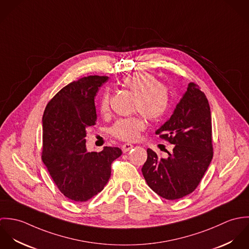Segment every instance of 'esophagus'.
I'll list each match as a JSON object with an SVG mask.
<instances>
[{
	"instance_id": "obj_1",
	"label": "esophagus",
	"mask_w": 249,
	"mask_h": 249,
	"mask_svg": "<svg viewBox=\"0 0 249 249\" xmlns=\"http://www.w3.org/2000/svg\"><path fill=\"white\" fill-rule=\"evenodd\" d=\"M132 147H133V145H132L131 143L126 142V143H124V144L122 145V150H123V152H124V153H125V152L129 151Z\"/></svg>"
}]
</instances>
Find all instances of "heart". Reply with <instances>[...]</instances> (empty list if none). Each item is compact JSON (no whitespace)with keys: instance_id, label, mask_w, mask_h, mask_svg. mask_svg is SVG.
<instances>
[{"instance_id":"b5f03b06","label":"heart","mask_w":249,"mask_h":249,"mask_svg":"<svg viewBox=\"0 0 249 249\" xmlns=\"http://www.w3.org/2000/svg\"><path fill=\"white\" fill-rule=\"evenodd\" d=\"M122 84L136 96L134 110L139 111L149 121L157 122L168 112L172 98L170 88L159 82L154 74L135 71L124 77ZM109 107L110 93L106 91L101 97L99 110L102 114H107ZM144 128L145 121L142 117L123 118L117 120L110 127V134L123 141H134Z\"/></svg>"}]
</instances>
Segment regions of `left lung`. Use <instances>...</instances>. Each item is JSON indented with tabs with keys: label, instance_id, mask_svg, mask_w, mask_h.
Wrapping results in <instances>:
<instances>
[{
	"label": "left lung",
	"instance_id": "8db88e82",
	"mask_svg": "<svg viewBox=\"0 0 249 249\" xmlns=\"http://www.w3.org/2000/svg\"><path fill=\"white\" fill-rule=\"evenodd\" d=\"M174 144L168 158L147 148L142 173L158 196L176 200L193 193L213 158L212 119L208 100L195 82L188 84L174 114L155 132Z\"/></svg>",
	"mask_w": 249,
	"mask_h": 249
}]
</instances>
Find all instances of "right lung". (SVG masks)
I'll list each match as a JSON object with an SVG mask.
<instances>
[{"mask_svg": "<svg viewBox=\"0 0 249 249\" xmlns=\"http://www.w3.org/2000/svg\"><path fill=\"white\" fill-rule=\"evenodd\" d=\"M108 76L89 75L74 80L48 103L42 129L41 158L58 190L74 202H84L103 191L119 147L86 150V128L96 124L95 97Z\"/></svg>", "mask_w": 249, "mask_h": 249, "instance_id": "add662e5", "label": "right lung"}]
</instances>
